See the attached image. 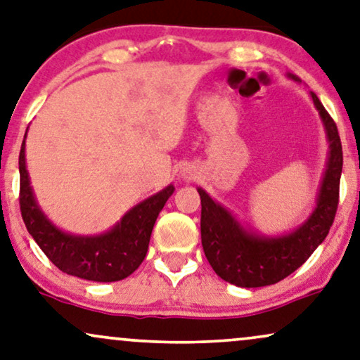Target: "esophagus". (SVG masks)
I'll return each mask as SVG.
<instances>
[{"mask_svg": "<svg viewBox=\"0 0 360 360\" xmlns=\"http://www.w3.org/2000/svg\"><path fill=\"white\" fill-rule=\"evenodd\" d=\"M181 176H184V179H191V174H190V172H184V174H181Z\"/></svg>", "mask_w": 360, "mask_h": 360, "instance_id": "34e87169", "label": "esophagus"}]
</instances>
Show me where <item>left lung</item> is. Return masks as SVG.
Wrapping results in <instances>:
<instances>
[{
	"label": "left lung",
	"instance_id": "1",
	"mask_svg": "<svg viewBox=\"0 0 360 360\" xmlns=\"http://www.w3.org/2000/svg\"><path fill=\"white\" fill-rule=\"evenodd\" d=\"M294 81H300L288 74ZM312 102L319 110L329 140V158L314 212L296 230L283 236H261L250 233L233 214L203 188L202 245L213 271L225 281L240 288H261L281 281L296 271L328 236L339 205V181L342 174V146L338 125L314 92Z\"/></svg>",
	"mask_w": 360,
	"mask_h": 360
}]
</instances>
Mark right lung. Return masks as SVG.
Listing matches in <instances>:
<instances>
[{"label":"right lung","instance_id":"obj_1","mask_svg":"<svg viewBox=\"0 0 360 360\" xmlns=\"http://www.w3.org/2000/svg\"><path fill=\"white\" fill-rule=\"evenodd\" d=\"M26 139V135H25ZM169 185L124 214L112 230L96 236L69 235L54 226L37 207L26 170L25 140L20 152V207L25 225L51 263L63 273L87 281L112 283L127 278L139 268L158 213L172 197Z\"/></svg>","mask_w":360,"mask_h":360}]
</instances>
